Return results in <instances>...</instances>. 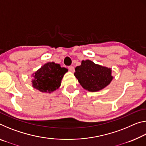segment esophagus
<instances>
[{
    "instance_id": "34e87169",
    "label": "esophagus",
    "mask_w": 146,
    "mask_h": 146,
    "mask_svg": "<svg viewBox=\"0 0 146 146\" xmlns=\"http://www.w3.org/2000/svg\"><path fill=\"white\" fill-rule=\"evenodd\" d=\"M68 68L69 70L71 71V72H73V71H75V68H74V67H73V66H68Z\"/></svg>"
}]
</instances>
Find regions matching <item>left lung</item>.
<instances>
[{
  "mask_svg": "<svg viewBox=\"0 0 146 146\" xmlns=\"http://www.w3.org/2000/svg\"><path fill=\"white\" fill-rule=\"evenodd\" d=\"M74 75L83 88L94 92L102 90L112 80L111 69L86 60L75 68Z\"/></svg>",
  "mask_w": 146,
  "mask_h": 146,
  "instance_id": "obj_1",
  "label": "left lung"
}]
</instances>
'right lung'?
I'll use <instances>...</instances> for the list:
<instances>
[{
	"label": "right lung",
	"instance_id": "add662e5",
	"mask_svg": "<svg viewBox=\"0 0 146 146\" xmlns=\"http://www.w3.org/2000/svg\"><path fill=\"white\" fill-rule=\"evenodd\" d=\"M67 71L60 64L47 63L34 74L33 86L41 92H52L60 87L62 78Z\"/></svg>",
	"mask_w": 146,
	"mask_h": 146
}]
</instances>
